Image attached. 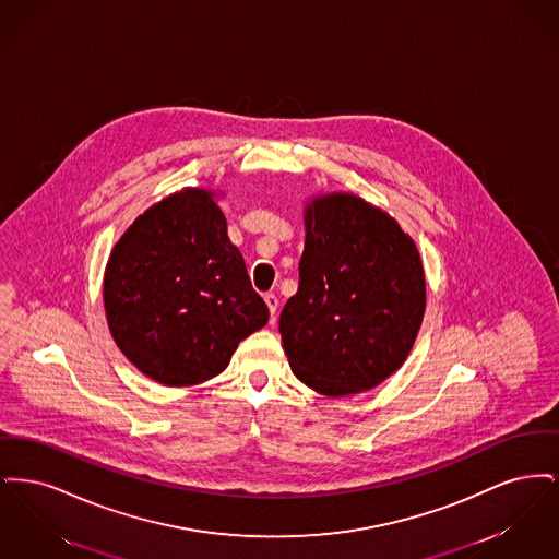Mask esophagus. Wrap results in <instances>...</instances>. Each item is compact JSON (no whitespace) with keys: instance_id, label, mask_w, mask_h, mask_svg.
Segmentation results:
<instances>
[{"instance_id":"obj_1","label":"esophagus","mask_w":559,"mask_h":559,"mask_svg":"<svg viewBox=\"0 0 559 559\" xmlns=\"http://www.w3.org/2000/svg\"><path fill=\"white\" fill-rule=\"evenodd\" d=\"M264 299H266L267 308H270V314L274 317L276 310H278V295L276 293H266Z\"/></svg>"}]
</instances>
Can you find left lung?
<instances>
[{
  "label": "left lung",
  "mask_w": 559,
  "mask_h": 559,
  "mask_svg": "<svg viewBox=\"0 0 559 559\" xmlns=\"http://www.w3.org/2000/svg\"><path fill=\"white\" fill-rule=\"evenodd\" d=\"M424 312V264L394 217L354 194L308 205L299 287L278 320L301 383L335 399L379 385L406 360Z\"/></svg>",
  "instance_id": "1"
}]
</instances>
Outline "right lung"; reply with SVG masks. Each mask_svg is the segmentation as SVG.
I'll list each match as a JSON object with an SVG mask.
<instances>
[{
  "label": "right lung",
  "mask_w": 559,
  "mask_h": 559,
  "mask_svg": "<svg viewBox=\"0 0 559 559\" xmlns=\"http://www.w3.org/2000/svg\"><path fill=\"white\" fill-rule=\"evenodd\" d=\"M212 192L187 188L142 213L112 247L105 272L108 329L119 349L163 385L224 371L267 322Z\"/></svg>",
  "instance_id": "right-lung-1"
}]
</instances>
